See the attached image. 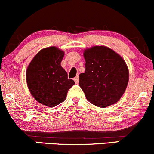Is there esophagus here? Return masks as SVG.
Segmentation results:
<instances>
[{"mask_svg": "<svg viewBox=\"0 0 154 154\" xmlns=\"http://www.w3.org/2000/svg\"><path fill=\"white\" fill-rule=\"evenodd\" d=\"M74 81H75L76 84H77V83L79 82V76H77V77H75V78H74Z\"/></svg>", "mask_w": 154, "mask_h": 154, "instance_id": "esophagus-1", "label": "esophagus"}]
</instances>
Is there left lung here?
<instances>
[{"label":"left lung","instance_id":"8db88e82","mask_svg":"<svg viewBox=\"0 0 154 154\" xmlns=\"http://www.w3.org/2000/svg\"><path fill=\"white\" fill-rule=\"evenodd\" d=\"M85 72L79 75V85L90 103L105 108L116 103L126 90L128 68L122 58L105 46L84 52Z\"/></svg>","mask_w":154,"mask_h":154}]
</instances>
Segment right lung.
I'll use <instances>...</instances> for the list:
<instances>
[{
    "label": "right lung",
    "instance_id": "1",
    "mask_svg": "<svg viewBox=\"0 0 154 154\" xmlns=\"http://www.w3.org/2000/svg\"><path fill=\"white\" fill-rule=\"evenodd\" d=\"M63 56V51L54 46L42 49L26 69V82L32 95L45 106L62 103L69 89L75 85L61 66Z\"/></svg>",
    "mask_w": 154,
    "mask_h": 154
}]
</instances>
